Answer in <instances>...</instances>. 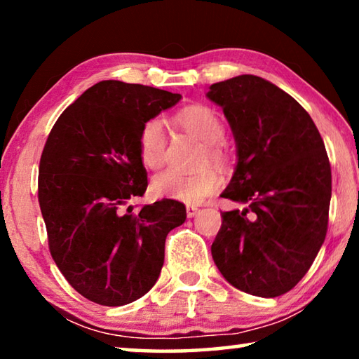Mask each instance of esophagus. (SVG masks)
Masks as SVG:
<instances>
[{
  "label": "esophagus",
  "mask_w": 359,
  "mask_h": 359,
  "mask_svg": "<svg viewBox=\"0 0 359 359\" xmlns=\"http://www.w3.org/2000/svg\"><path fill=\"white\" fill-rule=\"evenodd\" d=\"M198 212H199V209L196 208V205H187V217H188V218L196 217Z\"/></svg>",
  "instance_id": "obj_1"
}]
</instances>
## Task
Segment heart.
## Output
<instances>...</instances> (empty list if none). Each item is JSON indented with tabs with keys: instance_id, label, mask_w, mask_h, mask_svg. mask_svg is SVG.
I'll use <instances>...</instances> for the list:
<instances>
[{
	"instance_id": "obj_1",
	"label": "heart",
	"mask_w": 359,
	"mask_h": 359,
	"mask_svg": "<svg viewBox=\"0 0 359 359\" xmlns=\"http://www.w3.org/2000/svg\"><path fill=\"white\" fill-rule=\"evenodd\" d=\"M182 128L196 136L205 144V160L222 161L223 151L220 144L224 139V126L218 114L208 106H191L177 114ZM168 133L160 118H150L139 131L137 150L142 165L149 169H158L166 158ZM222 185L220 174L214 169L199 172H182L177 169H166L156 174L151 180L155 196L174 199L187 204H199L214 194Z\"/></svg>"
}]
</instances>
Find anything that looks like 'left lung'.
<instances>
[{"label": "left lung", "mask_w": 359, "mask_h": 359, "mask_svg": "<svg viewBox=\"0 0 359 359\" xmlns=\"http://www.w3.org/2000/svg\"><path fill=\"white\" fill-rule=\"evenodd\" d=\"M238 145L223 198L248 204L222 212L212 258L244 293L276 297L296 287L323 245L331 201L325 142L293 96L258 76L212 83Z\"/></svg>", "instance_id": "8db88e82"}]
</instances>
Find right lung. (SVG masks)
I'll return each mask as SVG.
<instances>
[{"label":"right lung","mask_w":359,"mask_h":359,"mask_svg":"<svg viewBox=\"0 0 359 359\" xmlns=\"http://www.w3.org/2000/svg\"><path fill=\"white\" fill-rule=\"evenodd\" d=\"M182 96L102 81L60 115L39 163L38 198L48 250L66 280L88 301L125 306L154 287L165 242L187 218L163 199L135 214L126 205L147 190L137 139L145 121Z\"/></svg>","instance_id":"right-lung-1"}]
</instances>
